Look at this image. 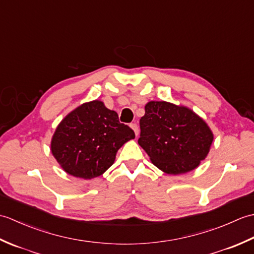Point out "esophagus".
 <instances>
[{
  "label": "esophagus",
  "instance_id": "esophagus-1",
  "mask_svg": "<svg viewBox=\"0 0 254 254\" xmlns=\"http://www.w3.org/2000/svg\"><path fill=\"white\" fill-rule=\"evenodd\" d=\"M130 127L133 128V131H134V133H135V135L137 136V134H138V127H137V124L136 123H131L130 124Z\"/></svg>",
  "mask_w": 254,
  "mask_h": 254
}]
</instances>
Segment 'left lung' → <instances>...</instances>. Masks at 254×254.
<instances>
[{
  "label": "left lung",
  "instance_id": "obj_1",
  "mask_svg": "<svg viewBox=\"0 0 254 254\" xmlns=\"http://www.w3.org/2000/svg\"><path fill=\"white\" fill-rule=\"evenodd\" d=\"M138 144L152 163L169 175L191 171L206 157L213 142L207 124L192 110L150 101L139 120Z\"/></svg>",
  "mask_w": 254,
  "mask_h": 254
}]
</instances>
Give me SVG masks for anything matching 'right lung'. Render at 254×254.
Here are the masks:
<instances>
[{
  "label": "right lung",
  "instance_id": "1",
  "mask_svg": "<svg viewBox=\"0 0 254 254\" xmlns=\"http://www.w3.org/2000/svg\"><path fill=\"white\" fill-rule=\"evenodd\" d=\"M134 137L116 111L94 100L63 119L52 137L51 152L68 175L93 179L112 166L118 149Z\"/></svg>",
  "mask_w": 254,
  "mask_h": 254
}]
</instances>
